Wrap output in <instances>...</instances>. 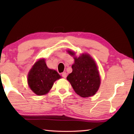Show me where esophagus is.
<instances>
[{
	"mask_svg": "<svg viewBox=\"0 0 134 134\" xmlns=\"http://www.w3.org/2000/svg\"><path fill=\"white\" fill-rule=\"evenodd\" d=\"M62 75L63 76V77H64V78H66L67 77V73L65 72H63V73L62 74Z\"/></svg>",
	"mask_w": 134,
	"mask_h": 134,
	"instance_id": "1",
	"label": "esophagus"
}]
</instances>
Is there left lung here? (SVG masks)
Wrapping results in <instances>:
<instances>
[{"label": "left lung", "mask_w": 134, "mask_h": 134, "mask_svg": "<svg viewBox=\"0 0 134 134\" xmlns=\"http://www.w3.org/2000/svg\"><path fill=\"white\" fill-rule=\"evenodd\" d=\"M68 53L74 56L72 71L67 77V80L77 94L82 97L93 96L100 85V78L96 63L89 54H83L77 57L70 50Z\"/></svg>", "instance_id": "1"}]
</instances>
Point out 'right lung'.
<instances>
[{"label": "right lung", "instance_id": "add662e5", "mask_svg": "<svg viewBox=\"0 0 134 134\" xmlns=\"http://www.w3.org/2000/svg\"><path fill=\"white\" fill-rule=\"evenodd\" d=\"M55 70L49 69L47 66L45 59H40L36 62L28 75L29 87L38 96L47 94L53 86L54 81L60 79Z\"/></svg>", "mask_w": 134, "mask_h": 134}]
</instances>
